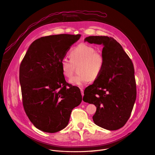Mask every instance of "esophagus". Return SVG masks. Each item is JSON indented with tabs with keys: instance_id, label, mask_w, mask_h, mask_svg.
I'll use <instances>...</instances> for the list:
<instances>
[{
	"instance_id": "esophagus-1",
	"label": "esophagus",
	"mask_w": 155,
	"mask_h": 155,
	"mask_svg": "<svg viewBox=\"0 0 155 155\" xmlns=\"http://www.w3.org/2000/svg\"><path fill=\"white\" fill-rule=\"evenodd\" d=\"M81 94H82V96L83 97L84 96V91H83V89H81Z\"/></svg>"
}]
</instances>
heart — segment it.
Wrapping results in <instances>:
<instances>
[{"label": "heart", "instance_id": "b5f03b06", "mask_svg": "<svg viewBox=\"0 0 155 155\" xmlns=\"http://www.w3.org/2000/svg\"><path fill=\"white\" fill-rule=\"evenodd\" d=\"M70 59L64 57L61 61L63 75L69 78L72 76L74 67L78 64L79 75L71 78L69 82L73 85L83 86L92 80L96 79L101 74L105 63L102 53L96 48L87 44H80L71 50Z\"/></svg>", "mask_w": 155, "mask_h": 155}]
</instances>
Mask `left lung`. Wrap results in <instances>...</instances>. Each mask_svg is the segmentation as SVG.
I'll return each mask as SVG.
<instances>
[{
    "label": "left lung",
    "instance_id": "8db88e82",
    "mask_svg": "<svg viewBox=\"0 0 155 155\" xmlns=\"http://www.w3.org/2000/svg\"><path fill=\"white\" fill-rule=\"evenodd\" d=\"M89 43L102 44L104 68L93 84L84 90L83 101L97 107L94 122L109 130L125 125L129 119L137 97L133 63L120 44L106 36H91Z\"/></svg>",
    "mask_w": 155,
    "mask_h": 155
}]
</instances>
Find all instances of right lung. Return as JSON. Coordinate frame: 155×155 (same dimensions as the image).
<instances>
[{"instance_id":"right-lung-1","label":"right lung","mask_w":155,"mask_h":155,"mask_svg":"<svg viewBox=\"0 0 155 155\" xmlns=\"http://www.w3.org/2000/svg\"><path fill=\"white\" fill-rule=\"evenodd\" d=\"M81 35L41 37L30 46L20 65L23 106L38 129L55 133L68 124L72 110L82 101L80 89L66 82L61 61Z\"/></svg>"}]
</instances>
